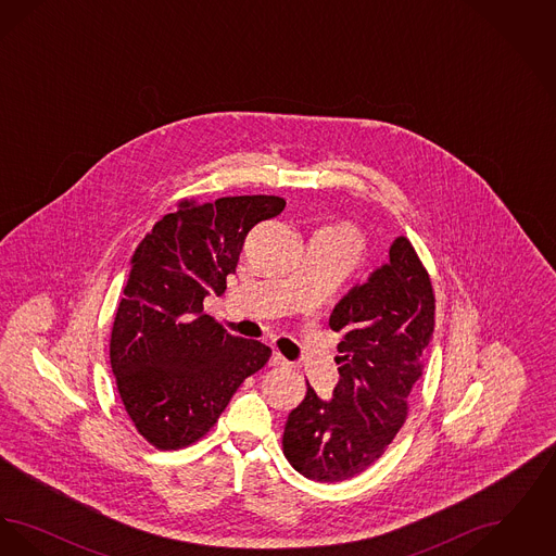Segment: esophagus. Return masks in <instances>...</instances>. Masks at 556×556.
Masks as SVG:
<instances>
[{"label": "esophagus", "instance_id": "1", "mask_svg": "<svg viewBox=\"0 0 556 556\" xmlns=\"http://www.w3.org/2000/svg\"><path fill=\"white\" fill-rule=\"evenodd\" d=\"M270 367H286V365H290L279 352H273V356H270V363H268Z\"/></svg>", "mask_w": 556, "mask_h": 556}]
</instances>
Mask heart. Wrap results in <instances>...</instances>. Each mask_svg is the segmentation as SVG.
Returning a JSON list of instances; mask_svg holds the SVG:
<instances>
[{
    "label": "heart",
    "mask_w": 556,
    "mask_h": 556,
    "mask_svg": "<svg viewBox=\"0 0 556 556\" xmlns=\"http://www.w3.org/2000/svg\"><path fill=\"white\" fill-rule=\"evenodd\" d=\"M315 236L325 239L327 243H331L350 265H354L358 261V256L363 254V238H361V233L354 227L344 225V223L323 227V229H318Z\"/></svg>",
    "instance_id": "b5f03b06"
}]
</instances>
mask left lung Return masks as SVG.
Segmentation results:
<instances>
[{"instance_id":"8db88e82","label":"left lung","mask_w":556,"mask_h":556,"mask_svg":"<svg viewBox=\"0 0 556 556\" xmlns=\"http://www.w3.org/2000/svg\"><path fill=\"white\" fill-rule=\"evenodd\" d=\"M429 273L404 236L390 263L375 268L336 304L329 327L338 344L340 381L331 400L308 386L283 431V454L308 479L336 483L363 473L396 438L408 397L424 375L435 325ZM308 383V381H306Z\"/></svg>"}]
</instances>
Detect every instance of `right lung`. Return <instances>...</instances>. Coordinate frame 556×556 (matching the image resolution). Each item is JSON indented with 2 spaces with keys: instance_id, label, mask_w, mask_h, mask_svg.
<instances>
[{
  "instance_id": "right-lung-1",
  "label": "right lung",
  "mask_w": 556,
  "mask_h": 556,
  "mask_svg": "<svg viewBox=\"0 0 556 556\" xmlns=\"http://www.w3.org/2000/svg\"><path fill=\"white\" fill-rule=\"evenodd\" d=\"M286 208L279 195L184 200L141 239L112 325L110 365L135 429L154 448L198 442L270 348L227 333L204 298L227 290L248 231Z\"/></svg>"
}]
</instances>
